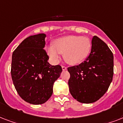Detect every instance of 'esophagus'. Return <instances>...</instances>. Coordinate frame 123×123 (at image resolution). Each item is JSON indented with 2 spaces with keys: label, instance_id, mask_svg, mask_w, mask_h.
<instances>
[{
  "label": "esophagus",
  "instance_id": "34e87169",
  "mask_svg": "<svg viewBox=\"0 0 123 123\" xmlns=\"http://www.w3.org/2000/svg\"><path fill=\"white\" fill-rule=\"evenodd\" d=\"M62 70H66V69H67V68L66 67V66H62Z\"/></svg>",
  "mask_w": 123,
  "mask_h": 123
}]
</instances>
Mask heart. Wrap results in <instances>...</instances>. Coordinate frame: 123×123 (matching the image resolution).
<instances>
[{
  "label": "heart",
  "mask_w": 123,
  "mask_h": 123,
  "mask_svg": "<svg viewBox=\"0 0 123 123\" xmlns=\"http://www.w3.org/2000/svg\"><path fill=\"white\" fill-rule=\"evenodd\" d=\"M91 41L82 36H66L58 38L53 46L48 48V54L54 61L60 59V54L71 65L82 63L89 55L91 50Z\"/></svg>",
  "instance_id": "b5f03b06"
}]
</instances>
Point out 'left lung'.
Returning <instances> with one entry per match:
<instances>
[{
    "instance_id": "8db88e82",
    "label": "left lung",
    "mask_w": 123,
    "mask_h": 123,
    "mask_svg": "<svg viewBox=\"0 0 123 123\" xmlns=\"http://www.w3.org/2000/svg\"><path fill=\"white\" fill-rule=\"evenodd\" d=\"M68 71L72 96L80 103L95 102L105 94L112 81V52L104 41L94 36L89 55L80 64L68 68Z\"/></svg>"
}]
</instances>
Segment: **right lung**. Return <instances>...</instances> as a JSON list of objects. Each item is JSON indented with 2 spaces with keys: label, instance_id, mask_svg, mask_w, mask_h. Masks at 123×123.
Wrapping results in <instances>:
<instances>
[{
  "label": "right lung",
  "instance_id": "obj_1",
  "mask_svg": "<svg viewBox=\"0 0 123 123\" xmlns=\"http://www.w3.org/2000/svg\"><path fill=\"white\" fill-rule=\"evenodd\" d=\"M44 34L31 36L20 43L12 53L11 73L14 87L26 102L40 105L53 93V86L62 69L52 66L44 49Z\"/></svg>",
  "mask_w": 123,
  "mask_h": 123
}]
</instances>
